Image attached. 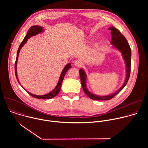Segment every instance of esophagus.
Segmentation results:
<instances>
[{
  "mask_svg": "<svg viewBox=\"0 0 148 148\" xmlns=\"http://www.w3.org/2000/svg\"><path fill=\"white\" fill-rule=\"evenodd\" d=\"M74 64L75 66H77V67H81V66H82V62H81V61H79V60H75V61H74Z\"/></svg>",
  "mask_w": 148,
  "mask_h": 148,
  "instance_id": "obj_1",
  "label": "esophagus"
}]
</instances>
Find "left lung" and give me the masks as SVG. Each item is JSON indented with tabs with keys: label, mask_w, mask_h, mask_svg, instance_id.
Returning a JSON list of instances; mask_svg holds the SVG:
<instances>
[{
	"label": "left lung",
	"mask_w": 148,
	"mask_h": 148,
	"mask_svg": "<svg viewBox=\"0 0 148 148\" xmlns=\"http://www.w3.org/2000/svg\"><path fill=\"white\" fill-rule=\"evenodd\" d=\"M109 30H111V34L112 36V40L111 41V44L112 45V46L118 50L122 53L123 56V58L125 61L126 64V77L125 81L122 86L118 90L115 92L112 93L108 95L105 96H99L95 94H94L90 92L86 86V80H87V75L86 74L83 69L79 70V75L81 79V85L83 88V90L86 94L91 99L93 100H109L114 97L116 95H117L126 85L127 84L131 73V50L128 44L127 40L124 37L123 35L121 34V33L115 27H111L109 28Z\"/></svg>",
	"instance_id": "1"
}]
</instances>
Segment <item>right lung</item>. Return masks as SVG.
<instances>
[{"mask_svg": "<svg viewBox=\"0 0 148 148\" xmlns=\"http://www.w3.org/2000/svg\"><path fill=\"white\" fill-rule=\"evenodd\" d=\"M44 31V29L43 27H41V26H32L29 30H28V32L26 36V37L24 38L23 40L22 41V43H21L20 45L19 46V47L18 49V50H17V56H16V61H15V66H14V70H15V74H16V77L17 78V80L18 81V82L20 84V82H19V80L18 79V77H17V60H18V54H19V53H20V51L21 50V49H22L23 47V46L25 45V44L26 43L27 41L28 40V39L33 36H36V34H38V33H40L41 32H43ZM71 68V63H69V64H67L65 67L64 68V69L62 70L61 73V75H60V78H59V80L58 81V83L57 84L56 87H55V88L52 91H51L50 92L46 94V95H34V94H33L30 92H29V91H27V90H26L23 87V88L27 91V92L28 94H29L31 96H32L34 98H39V99H51V98H54V97H56L60 92V89H61V85H62V81H63V79H64V77L65 76V74L66 73H67V71Z\"/></svg>", "mask_w": 148, "mask_h": 148, "instance_id": "add662e5", "label": "right lung"}]
</instances>
